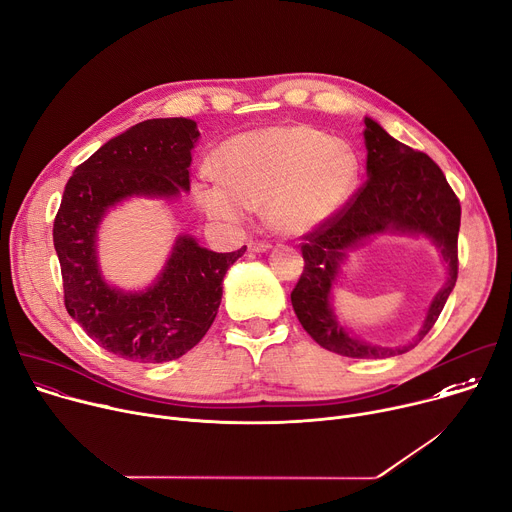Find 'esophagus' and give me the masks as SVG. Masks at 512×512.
I'll list each match as a JSON object with an SVG mask.
<instances>
[{"instance_id":"esophagus-1","label":"esophagus","mask_w":512,"mask_h":512,"mask_svg":"<svg viewBox=\"0 0 512 512\" xmlns=\"http://www.w3.org/2000/svg\"><path fill=\"white\" fill-rule=\"evenodd\" d=\"M272 246L268 244V242H262V240H254V242H250V250L252 252H266V250H270Z\"/></svg>"}]
</instances>
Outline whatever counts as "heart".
Wrapping results in <instances>:
<instances>
[{
  "label": "heart",
  "mask_w": 512,
  "mask_h": 512,
  "mask_svg": "<svg viewBox=\"0 0 512 512\" xmlns=\"http://www.w3.org/2000/svg\"><path fill=\"white\" fill-rule=\"evenodd\" d=\"M221 175L205 170L195 195L203 211L238 223L264 205L280 234L303 236L342 209L360 183L356 150L309 126L246 132L221 148Z\"/></svg>",
  "instance_id": "heart-1"
}]
</instances>
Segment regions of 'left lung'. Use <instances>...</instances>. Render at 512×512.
Segmentation results:
<instances>
[{
  "mask_svg": "<svg viewBox=\"0 0 512 512\" xmlns=\"http://www.w3.org/2000/svg\"><path fill=\"white\" fill-rule=\"evenodd\" d=\"M368 181L317 230L303 236V272L291 293L293 309L315 342L348 358H388L415 348L431 331L458 280V232L462 207L441 168L419 150L388 136L374 120H364ZM384 231L425 233L441 248L450 278L434 300L415 345L401 349L370 347L334 321L328 291L345 250L360 239Z\"/></svg>",
  "mask_w": 512,
  "mask_h": 512,
  "instance_id": "8db88e82",
  "label": "left lung"
}]
</instances>
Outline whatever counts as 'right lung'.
<instances>
[{
	"label": "right lung",
	"mask_w": 512,
	"mask_h": 512,
	"mask_svg": "<svg viewBox=\"0 0 512 512\" xmlns=\"http://www.w3.org/2000/svg\"><path fill=\"white\" fill-rule=\"evenodd\" d=\"M197 124L187 118L146 120L111 138L75 168L54 217L65 307L103 350L158 364L181 358L211 327L223 276L244 252L217 254L181 236L156 285L122 293L97 268L95 230L105 211L130 195L173 197L191 187Z\"/></svg>",
	"instance_id": "add662e5"
}]
</instances>
